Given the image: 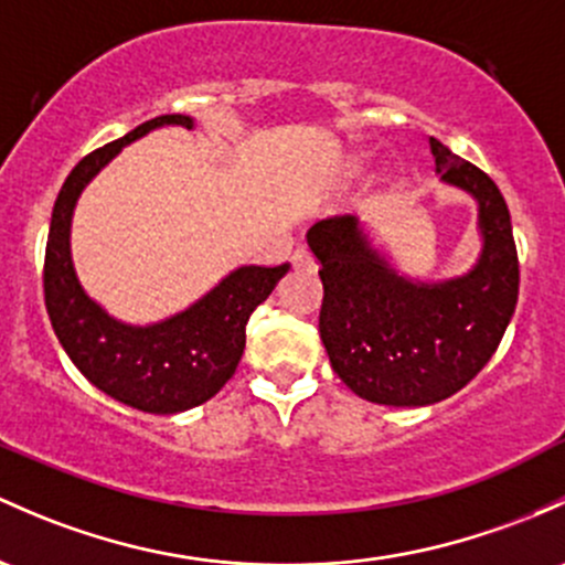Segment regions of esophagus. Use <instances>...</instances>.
<instances>
[{
    "label": "esophagus",
    "mask_w": 565,
    "mask_h": 565,
    "mask_svg": "<svg viewBox=\"0 0 565 565\" xmlns=\"http://www.w3.org/2000/svg\"><path fill=\"white\" fill-rule=\"evenodd\" d=\"M292 265L298 267V270H313V257L311 254H308V248H295V254H292Z\"/></svg>",
    "instance_id": "obj_1"
}]
</instances>
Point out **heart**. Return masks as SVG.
<instances>
[{
  "label": "heart",
  "mask_w": 565,
  "mask_h": 565,
  "mask_svg": "<svg viewBox=\"0 0 565 565\" xmlns=\"http://www.w3.org/2000/svg\"><path fill=\"white\" fill-rule=\"evenodd\" d=\"M347 170H349V175H360L362 173V164L360 162H352Z\"/></svg>",
  "instance_id": "1"
}]
</instances>
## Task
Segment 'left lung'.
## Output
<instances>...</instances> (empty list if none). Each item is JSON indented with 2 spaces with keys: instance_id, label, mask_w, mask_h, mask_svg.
<instances>
[{
  "instance_id": "8db88e82",
  "label": "left lung",
  "mask_w": 565,
  "mask_h": 565,
  "mask_svg": "<svg viewBox=\"0 0 565 565\" xmlns=\"http://www.w3.org/2000/svg\"><path fill=\"white\" fill-rule=\"evenodd\" d=\"M441 183L477 203V263L452 278L397 270L371 224L332 216L306 243L324 287L319 335L332 371L382 406H430L455 395L495 354L520 289L512 216L492 178L430 138Z\"/></svg>"
}]
</instances>
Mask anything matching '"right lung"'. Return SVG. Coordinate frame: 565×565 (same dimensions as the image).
Listing matches in <instances>:
<instances>
[{
  "instance_id": "obj_1",
  "label": "right lung",
  "mask_w": 565,
  "mask_h": 565,
  "mask_svg": "<svg viewBox=\"0 0 565 565\" xmlns=\"http://www.w3.org/2000/svg\"><path fill=\"white\" fill-rule=\"evenodd\" d=\"M162 127L194 129L198 121L181 113L157 116L75 164L51 213L43 287L58 343L94 387L138 412L178 414L211 401L230 382L246 347L248 317L270 298L289 265L235 267L192 306L148 324L116 319L83 289L70 246L83 189L124 146Z\"/></svg>"
}]
</instances>
